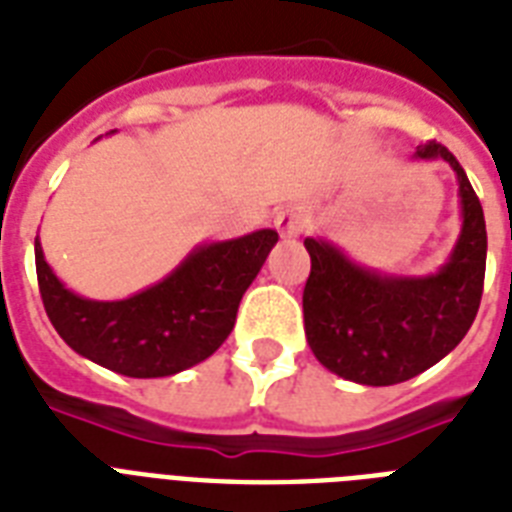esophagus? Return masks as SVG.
Returning <instances> with one entry per match:
<instances>
[{
    "mask_svg": "<svg viewBox=\"0 0 512 512\" xmlns=\"http://www.w3.org/2000/svg\"><path fill=\"white\" fill-rule=\"evenodd\" d=\"M276 228L284 239H297L305 228V212L300 207H289L281 209L276 215Z\"/></svg>",
    "mask_w": 512,
    "mask_h": 512,
    "instance_id": "34e87169",
    "label": "esophagus"
}]
</instances>
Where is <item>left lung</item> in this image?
<instances>
[{
  "mask_svg": "<svg viewBox=\"0 0 512 512\" xmlns=\"http://www.w3.org/2000/svg\"><path fill=\"white\" fill-rule=\"evenodd\" d=\"M417 162H446L457 175L460 236L446 263L398 276L350 260L337 244L308 236L305 337L321 366L358 385H396L449 356L476 319L486 271V223L468 175L441 143L417 146Z\"/></svg>",
  "mask_w": 512,
  "mask_h": 512,
  "instance_id": "8db88e82",
  "label": "left lung"
}]
</instances>
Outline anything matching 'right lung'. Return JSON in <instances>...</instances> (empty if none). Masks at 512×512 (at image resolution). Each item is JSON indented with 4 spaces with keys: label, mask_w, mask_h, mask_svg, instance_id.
Segmentation results:
<instances>
[{
    "label": "right lung",
    "mask_w": 512,
    "mask_h": 512,
    "mask_svg": "<svg viewBox=\"0 0 512 512\" xmlns=\"http://www.w3.org/2000/svg\"><path fill=\"white\" fill-rule=\"evenodd\" d=\"M276 241L273 228L204 241L151 287L124 300H90L55 276L36 236V279L52 327L79 356L124 377H172L228 340L241 297Z\"/></svg>",
    "instance_id": "obj_1"
}]
</instances>
